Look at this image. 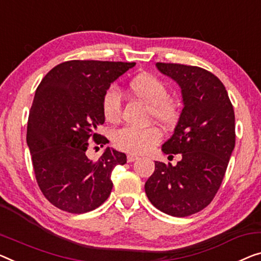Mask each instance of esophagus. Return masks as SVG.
<instances>
[{"label":"esophagus","mask_w":261,"mask_h":261,"mask_svg":"<svg viewBox=\"0 0 261 261\" xmlns=\"http://www.w3.org/2000/svg\"><path fill=\"white\" fill-rule=\"evenodd\" d=\"M127 163H132V162H135L136 159H138V157L137 155H135V154H127Z\"/></svg>","instance_id":"1"}]
</instances>
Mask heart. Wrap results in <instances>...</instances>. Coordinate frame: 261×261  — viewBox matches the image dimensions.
Wrapping results in <instances>:
<instances>
[{
	"instance_id": "heart-1",
	"label": "heart",
	"mask_w": 261,
	"mask_h": 261,
	"mask_svg": "<svg viewBox=\"0 0 261 261\" xmlns=\"http://www.w3.org/2000/svg\"><path fill=\"white\" fill-rule=\"evenodd\" d=\"M129 90L136 98L142 100L150 107V115L159 123L171 125L178 117V107L174 100L169 98L168 88L157 77L149 73H143L135 77L130 82ZM103 115L108 122L115 123L120 118L122 102L117 90L109 89L103 97ZM162 138V134L157 127L135 129L123 127L114 136V143L119 150L130 153H143L149 150L151 145L157 144Z\"/></svg>"
}]
</instances>
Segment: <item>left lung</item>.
<instances>
[{
  "label": "left lung",
  "mask_w": 261,
  "mask_h": 261,
  "mask_svg": "<svg viewBox=\"0 0 261 261\" xmlns=\"http://www.w3.org/2000/svg\"><path fill=\"white\" fill-rule=\"evenodd\" d=\"M179 85L182 110L165 154H181L177 165L154 162L145 193L154 207L173 217L205 208L220 188L236 144L234 111L220 80L192 65L155 63Z\"/></svg>",
  "instance_id": "1"
}]
</instances>
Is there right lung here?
Instances as JSON below:
<instances>
[{
	"instance_id": "add662e5",
	"label": "right lung",
	"mask_w": 261,
	"mask_h": 261,
	"mask_svg": "<svg viewBox=\"0 0 261 261\" xmlns=\"http://www.w3.org/2000/svg\"><path fill=\"white\" fill-rule=\"evenodd\" d=\"M136 63L69 61L44 76L30 109L27 144L37 184L53 205L70 213L92 211L110 196L111 172L125 153L107 147L97 162L89 141L106 144L97 127L106 120L102 102L111 83Z\"/></svg>"
}]
</instances>
